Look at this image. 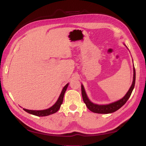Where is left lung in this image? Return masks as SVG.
<instances>
[{
    "instance_id": "1",
    "label": "left lung",
    "mask_w": 146,
    "mask_h": 146,
    "mask_svg": "<svg viewBox=\"0 0 146 146\" xmlns=\"http://www.w3.org/2000/svg\"><path fill=\"white\" fill-rule=\"evenodd\" d=\"M134 76H133V82L132 84L131 87H130L129 91L127 93L126 95L120 100H118L117 102H113L110 104L107 105H98L95 104L89 100L85 90V88L83 87V85H82V94L83 100L84 103L86 104V106L87 107L88 109L93 111L94 113H113L114 111L119 110L120 108L122 107L123 105H124L127 101L128 100L129 97H131V95L133 91V89L134 88L135 86V68L134 67Z\"/></svg>"
}]
</instances>
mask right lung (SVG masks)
Returning <instances> with one entry per match:
<instances>
[{
    "label": "right lung",
    "instance_id": "right-lung-1",
    "mask_svg": "<svg viewBox=\"0 0 146 146\" xmlns=\"http://www.w3.org/2000/svg\"><path fill=\"white\" fill-rule=\"evenodd\" d=\"M68 85H69V83H67V84L64 86L63 90H62L60 97H59V98L58 99V100L50 108H48V109L42 110H31L26 109V108H23V110L24 111H26L27 113L32 114V115H35L38 116V117L48 116V115H51V114H53V113H56V111H58V110L59 109H60L61 105L63 104L64 93L66 90Z\"/></svg>",
    "mask_w": 146,
    "mask_h": 146
}]
</instances>
